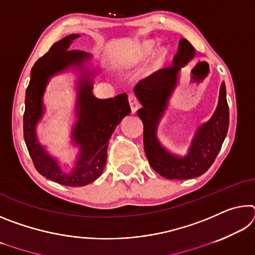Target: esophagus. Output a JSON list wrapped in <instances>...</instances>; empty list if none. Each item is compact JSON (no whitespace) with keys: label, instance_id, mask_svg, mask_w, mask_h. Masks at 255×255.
<instances>
[{"label":"esophagus","instance_id":"1","mask_svg":"<svg viewBox=\"0 0 255 255\" xmlns=\"http://www.w3.org/2000/svg\"><path fill=\"white\" fill-rule=\"evenodd\" d=\"M128 101H129V105H130V109L132 114H135L137 111L138 108H139V102H138L137 98L135 97V94H129L128 96Z\"/></svg>","mask_w":255,"mask_h":255}]
</instances>
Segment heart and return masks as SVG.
Instances as JSON below:
<instances>
[{
	"mask_svg": "<svg viewBox=\"0 0 255 255\" xmlns=\"http://www.w3.org/2000/svg\"><path fill=\"white\" fill-rule=\"evenodd\" d=\"M154 42H152V41H147V42H145V44L143 45V54L144 55H149V54H152L153 53V50H154Z\"/></svg>",
	"mask_w": 255,
	"mask_h": 255,
	"instance_id": "b5f03b06",
	"label": "heart"
}]
</instances>
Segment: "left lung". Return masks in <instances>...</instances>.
Here are the masks:
<instances>
[{"mask_svg":"<svg viewBox=\"0 0 255 255\" xmlns=\"http://www.w3.org/2000/svg\"><path fill=\"white\" fill-rule=\"evenodd\" d=\"M195 56V49L188 40L181 39L173 65L155 72L135 86V94L141 103L137 110L144 125V149L149 165L158 174L170 180H184L204 174L214 163L225 139L230 125V110L226 100L225 83L219 91L218 106L213 117L198 129L191 148L185 157L167 153L156 139V127L167 99L176 83L180 68Z\"/></svg>","mask_w":255,"mask_h":255,"instance_id":"8db88e82","label":"left lung"}]
</instances>
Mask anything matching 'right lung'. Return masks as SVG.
I'll return each mask as SVG.
<instances>
[{
	"mask_svg": "<svg viewBox=\"0 0 255 255\" xmlns=\"http://www.w3.org/2000/svg\"><path fill=\"white\" fill-rule=\"evenodd\" d=\"M77 37H80L79 34L73 33L55 42L34 63L31 79L25 91L23 114V137L36 170L47 179L68 187L86 185L102 174L107 162L108 143L112 132L125 116L130 114L126 93L110 99H98L92 94V80L85 74L79 84V120L73 130L75 144L80 145L81 148L74 169L71 172L63 171L38 143L36 125L44 114L42 94L49 77L68 66L81 64L89 57L85 51L68 49L72 40Z\"/></svg>",
	"mask_w": 255,
	"mask_h": 255,
	"instance_id": "right-lung-1",
	"label": "right lung"
}]
</instances>
